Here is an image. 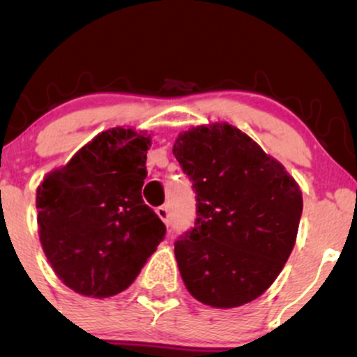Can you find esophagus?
Masks as SVG:
<instances>
[{"instance_id": "esophagus-1", "label": "esophagus", "mask_w": 357, "mask_h": 357, "mask_svg": "<svg viewBox=\"0 0 357 357\" xmlns=\"http://www.w3.org/2000/svg\"><path fill=\"white\" fill-rule=\"evenodd\" d=\"M155 213H158L159 218H161L162 221H165L166 227H169V223H171V215H169V210H167L166 206H159L158 210H155Z\"/></svg>"}]
</instances>
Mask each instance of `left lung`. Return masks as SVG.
Wrapping results in <instances>:
<instances>
[{"label":"left lung","mask_w":357,"mask_h":357,"mask_svg":"<svg viewBox=\"0 0 357 357\" xmlns=\"http://www.w3.org/2000/svg\"><path fill=\"white\" fill-rule=\"evenodd\" d=\"M173 154L198 202L195 228L174 245L188 292L216 309L255 301L296 245L301 188L277 159L227 122L181 132Z\"/></svg>","instance_id":"obj_1"}]
</instances>
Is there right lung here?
Listing matches in <instances>:
<instances>
[{"label": "right lung", "mask_w": 357, "mask_h": 357, "mask_svg": "<svg viewBox=\"0 0 357 357\" xmlns=\"http://www.w3.org/2000/svg\"><path fill=\"white\" fill-rule=\"evenodd\" d=\"M151 136L114 127L96 136L36 190L38 235L65 285L105 298L136 280L166 227L142 199Z\"/></svg>", "instance_id": "add662e5"}]
</instances>
